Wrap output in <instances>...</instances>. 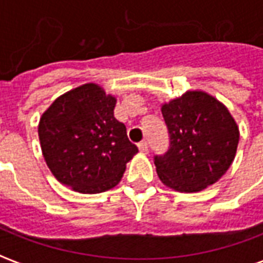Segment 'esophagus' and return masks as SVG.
Returning a JSON list of instances; mask_svg holds the SVG:
<instances>
[{
    "label": "esophagus",
    "mask_w": 263,
    "mask_h": 263,
    "mask_svg": "<svg viewBox=\"0 0 263 263\" xmlns=\"http://www.w3.org/2000/svg\"><path fill=\"white\" fill-rule=\"evenodd\" d=\"M138 148H139V151H141L142 154H148L149 152V145L146 141H143V142L139 143V145H138Z\"/></svg>",
    "instance_id": "34e87169"
}]
</instances>
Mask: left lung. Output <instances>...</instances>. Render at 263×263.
<instances>
[{
    "label": "left lung",
    "mask_w": 263,
    "mask_h": 263,
    "mask_svg": "<svg viewBox=\"0 0 263 263\" xmlns=\"http://www.w3.org/2000/svg\"><path fill=\"white\" fill-rule=\"evenodd\" d=\"M169 148L155 155L158 176L177 192L193 193L215 183L235 158L239 131L230 111L203 91H189L162 105Z\"/></svg>",
    "instance_id": "left-lung-1"
}]
</instances>
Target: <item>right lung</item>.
Listing matches in <instances>:
<instances>
[{
	"instance_id": "obj_1",
	"label": "right lung",
	"mask_w": 263,
	"mask_h": 263,
	"mask_svg": "<svg viewBox=\"0 0 263 263\" xmlns=\"http://www.w3.org/2000/svg\"><path fill=\"white\" fill-rule=\"evenodd\" d=\"M115 100L97 84L60 96L39 122V141L49 169L74 192L96 194L120 183L138 148L114 118Z\"/></svg>"
}]
</instances>
